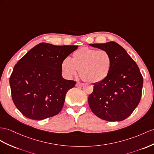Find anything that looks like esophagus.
I'll list each match as a JSON object with an SVG mask.
<instances>
[{"instance_id":"34e87169","label":"esophagus","mask_w":154,"mask_h":154,"mask_svg":"<svg viewBox=\"0 0 154 154\" xmlns=\"http://www.w3.org/2000/svg\"><path fill=\"white\" fill-rule=\"evenodd\" d=\"M83 85H84L83 83H82V82H77L76 83V86H79V87H82Z\"/></svg>"}]
</instances>
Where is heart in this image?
Wrapping results in <instances>:
<instances>
[{
	"mask_svg": "<svg viewBox=\"0 0 154 154\" xmlns=\"http://www.w3.org/2000/svg\"><path fill=\"white\" fill-rule=\"evenodd\" d=\"M112 66V59L107 51L82 47L74 51L72 60L64 58L62 62L61 68L66 77L75 76L79 70L82 79L95 83L107 77Z\"/></svg>",
	"mask_w": 154,
	"mask_h": 154,
	"instance_id": "b5f03b06",
	"label": "heart"
}]
</instances>
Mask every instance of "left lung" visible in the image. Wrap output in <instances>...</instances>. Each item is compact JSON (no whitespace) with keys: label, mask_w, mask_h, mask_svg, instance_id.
<instances>
[{"label":"left lung","mask_w":154,"mask_h":154,"mask_svg":"<svg viewBox=\"0 0 154 154\" xmlns=\"http://www.w3.org/2000/svg\"><path fill=\"white\" fill-rule=\"evenodd\" d=\"M107 51L112 66L107 77L94 84L88 104L94 115L109 121H122L131 115L142 96L143 77L136 62L115 42L90 44Z\"/></svg>","instance_id":"8db88e82"}]
</instances>
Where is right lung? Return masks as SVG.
Returning <instances> with one entry per match:
<instances>
[{"instance_id": "obj_1", "label": "right lung", "mask_w": 154, "mask_h": 154, "mask_svg": "<svg viewBox=\"0 0 154 154\" xmlns=\"http://www.w3.org/2000/svg\"><path fill=\"white\" fill-rule=\"evenodd\" d=\"M77 47L40 43L15 65L10 77L11 97L23 116L41 120L60 112L67 92L76 84L62 77L61 64Z\"/></svg>"}]
</instances>
